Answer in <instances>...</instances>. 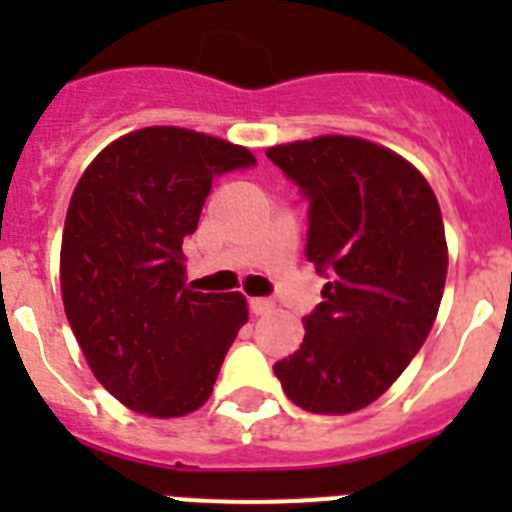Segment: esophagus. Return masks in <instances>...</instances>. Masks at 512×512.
Wrapping results in <instances>:
<instances>
[{"label":"esophagus","instance_id":"obj_1","mask_svg":"<svg viewBox=\"0 0 512 512\" xmlns=\"http://www.w3.org/2000/svg\"><path fill=\"white\" fill-rule=\"evenodd\" d=\"M274 302L266 300V297H253L251 300V312L253 315H269V312H274Z\"/></svg>","mask_w":512,"mask_h":512}]
</instances>
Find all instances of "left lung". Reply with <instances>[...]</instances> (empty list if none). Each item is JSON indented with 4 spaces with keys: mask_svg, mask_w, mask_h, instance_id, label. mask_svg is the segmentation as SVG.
Listing matches in <instances>:
<instances>
[{
    "mask_svg": "<svg viewBox=\"0 0 512 512\" xmlns=\"http://www.w3.org/2000/svg\"><path fill=\"white\" fill-rule=\"evenodd\" d=\"M310 200L307 259L328 271L305 341L274 364L297 408L348 415L405 372L436 323L449 246L436 194L408 158L354 135L271 146Z\"/></svg>",
    "mask_w": 512,
    "mask_h": 512,
    "instance_id": "8db88e82",
    "label": "left lung"
}]
</instances>
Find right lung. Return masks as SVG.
Returning <instances> with one entry per match:
<instances>
[{"mask_svg":"<svg viewBox=\"0 0 512 512\" xmlns=\"http://www.w3.org/2000/svg\"><path fill=\"white\" fill-rule=\"evenodd\" d=\"M253 161L215 135L153 125L102 148L71 194L63 310L97 382L135 413L182 418L202 408L248 323L241 292L189 287L182 243L212 179Z\"/></svg>","mask_w":512,"mask_h":512,"instance_id":"right-lung-1","label":"right lung"}]
</instances>
